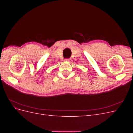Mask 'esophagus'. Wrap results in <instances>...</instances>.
Masks as SVG:
<instances>
[{"label": "esophagus", "mask_w": 133, "mask_h": 133, "mask_svg": "<svg viewBox=\"0 0 133 133\" xmlns=\"http://www.w3.org/2000/svg\"><path fill=\"white\" fill-rule=\"evenodd\" d=\"M70 59H65V62H70Z\"/></svg>", "instance_id": "obj_1"}]
</instances>
